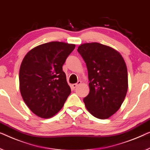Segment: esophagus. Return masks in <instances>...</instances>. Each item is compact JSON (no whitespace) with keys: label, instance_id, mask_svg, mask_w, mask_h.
<instances>
[{"label":"esophagus","instance_id":"obj_1","mask_svg":"<svg viewBox=\"0 0 150 150\" xmlns=\"http://www.w3.org/2000/svg\"><path fill=\"white\" fill-rule=\"evenodd\" d=\"M81 81H78V82L77 83L73 84L72 86H71V88H72L73 89H75L76 88H77V87L78 86H79V85L81 84Z\"/></svg>","mask_w":150,"mask_h":150}]
</instances>
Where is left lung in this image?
I'll return each mask as SVG.
<instances>
[{
  "instance_id": "1",
  "label": "left lung",
  "mask_w": 150,
  "mask_h": 150,
  "mask_svg": "<svg viewBox=\"0 0 150 150\" xmlns=\"http://www.w3.org/2000/svg\"><path fill=\"white\" fill-rule=\"evenodd\" d=\"M88 71L89 93L83 102L93 117L106 119L123 102L128 89L127 69L123 58L115 49L93 42L77 49Z\"/></svg>"
}]
</instances>
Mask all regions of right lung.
I'll return each instance as SVG.
<instances>
[{
  "mask_svg": "<svg viewBox=\"0 0 150 150\" xmlns=\"http://www.w3.org/2000/svg\"><path fill=\"white\" fill-rule=\"evenodd\" d=\"M75 48L74 44L51 42L35 47L24 57L19 70L20 91L38 117L56 115L71 93L62 65Z\"/></svg>",
  "mask_w": 150,
  "mask_h": 150,
  "instance_id": "right-lung-1",
  "label": "right lung"
}]
</instances>
